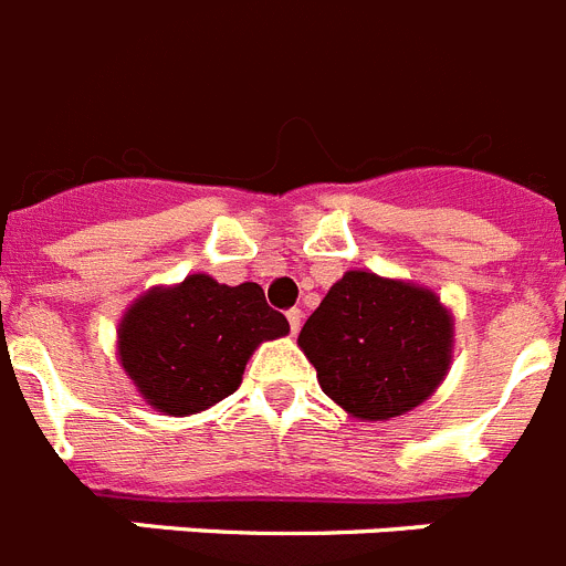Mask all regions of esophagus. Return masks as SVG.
Masks as SVG:
<instances>
[{"instance_id":"1","label":"esophagus","mask_w":566,"mask_h":566,"mask_svg":"<svg viewBox=\"0 0 566 566\" xmlns=\"http://www.w3.org/2000/svg\"><path fill=\"white\" fill-rule=\"evenodd\" d=\"M302 318H304V313H302V311H298V307H293V311H287L290 333H298V327H302Z\"/></svg>"}]
</instances>
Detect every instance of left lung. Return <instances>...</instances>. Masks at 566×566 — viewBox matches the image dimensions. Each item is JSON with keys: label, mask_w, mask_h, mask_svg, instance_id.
Segmentation results:
<instances>
[{"label": "left lung", "mask_w": 566, "mask_h": 566, "mask_svg": "<svg viewBox=\"0 0 566 566\" xmlns=\"http://www.w3.org/2000/svg\"><path fill=\"white\" fill-rule=\"evenodd\" d=\"M318 385L361 421L419 407L453 358V316L432 290L347 270L298 333Z\"/></svg>", "instance_id": "8db88e82"}]
</instances>
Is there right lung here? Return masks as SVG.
Returning <instances> with one entry per match:
<instances>
[{
  "label": "right lung",
  "mask_w": 566,
  "mask_h": 566,
  "mask_svg": "<svg viewBox=\"0 0 566 566\" xmlns=\"http://www.w3.org/2000/svg\"><path fill=\"white\" fill-rule=\"evenodd\" d=\"M287 333V318L264 302L259 284L230 287L193 273L136 298L116 344L147 405L167 416H190L228 399L242 385L255 347Z\"/></svg>",
  "instance_id": "obj_1"
}]
</instances>
